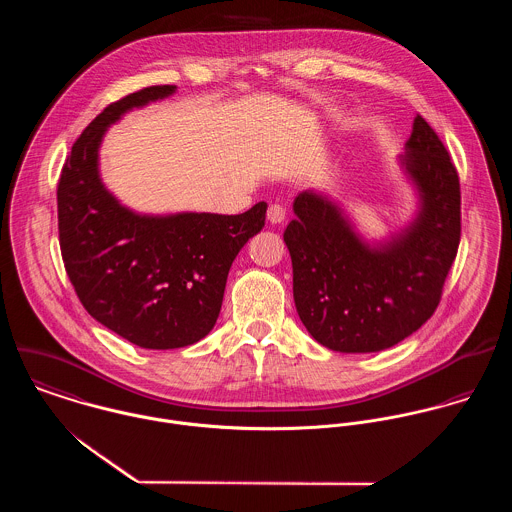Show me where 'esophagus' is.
Here are the masks:
<instances>
[{
  "mask_svg": "<svg viewBox=\"0 0 512 512\" xmlns=\"http://www.w3.org/2000/svg\"><path fill=\"white\" fill-rule=\"evenodd\" d=\"M266 217H268V220H270L272 224H282V222L286 220V209H284L282 205L274 203V205H270V207H268Z\"/></svg>",
  "mask_w": 512,
  "mask_h": 512,
  "instance_id": "1",
  "label": "esophagus"
}]
</instances>
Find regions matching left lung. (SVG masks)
Instances as JSON below:
<instances>
[{
  "label": "left lung",
  "mask_w": 512,
  "mask_h": 512,
  "mask_svg": "<svg viewBox=\"0 0 512 512\" xmlns=\"http://www.w3.org/2000/svg\"><path fill=\"white\" fill-rule=\"evenodd\" d=\"M400 165L418 213L398 234L366 242L327 195L303 191L284 232L293 301L309 335L339 353H376L410 337L436 311L461 238L455 165L418 114Z\"/></svg>",
  "instance_id": "8db88e82"
}]
</instances>
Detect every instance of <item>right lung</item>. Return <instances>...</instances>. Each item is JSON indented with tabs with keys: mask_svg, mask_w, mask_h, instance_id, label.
Returning a JSON list of instances; mask_svg holds the SVG:
<instances>
[{
	"mask_svg": "<svg viewBox=\"0 0 512 512\" xmlns=\"http://www.w3.org/2000/svg\"><path fill=\"white\" fill-rule=\"evenodd\" d=\"M175 90L149 86L104 108L74 142L57 189L59 242L74 292L98 323L142 349H179L211 333L228 270L268 209L260 201L242 215H140L104 187L98 149L106 130Z\"/></svg>",
	"mask_w": 512,
	"mask_h": 512,
	"instance_id": "right-lung-1",
	"label": "right lung"
}]
</instances>
